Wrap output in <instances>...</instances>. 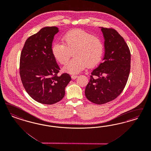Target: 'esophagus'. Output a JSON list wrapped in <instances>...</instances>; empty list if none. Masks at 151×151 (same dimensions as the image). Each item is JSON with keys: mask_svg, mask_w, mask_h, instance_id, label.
<instances>
[{"mask_svg": "<svg viewBox=\"0 0 151 151\" xmlns=\"http://www.w3.org/2000/svg\"><path fill=\"white\" fill-rule=\"evenodd\" d=\"M78 77V75H71V78H73V79H76Z\"/></svg>", "mask_w": 151, "mask_h": 151, "instance_id": "esophagus-1", "label": "esophagus"}]
</instances>
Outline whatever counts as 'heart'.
<instances>
[{
  "label": "heart",
  "mask_w": 151,
  "mask_h": 151,
  "mask_svg": "<svg viewBox=\"0 0 151 151\" xmlns=\"http://www.w3.org/2000/svg\"><path fill=\"white\" fill-rule=\"evenodd\" d=\"M63 42H55L52 52L55 59L65 65L73 51L75 57L64 67L66 72L75 74L83 70L88 65L93 67L100 61L104 52L103 42L98 37L82 29H74L63 37Z\"/></svg>",
  "instance_id": "obj_1"
}]
</instances>
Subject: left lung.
I'll return each instance as SVG.
<instances>
[{
	"mask_svg": "<svg viewBox=\"0 0 151 151\" xmlns=\"http://www.w3.org/2000/svg\"><path fill=\"white\" fill-rule=\"evenodd\" d=\"M99 28L105 40L103 62L91 73L85 94L91 102L103 104L116 99L124 88L130 73V52L118 32Z\"/></svg>",
	"mask_w": 151,
	"mask_h": 151,
	"instance_id": "left-lung-1",
	"label": "left lung"
}]
</instances>
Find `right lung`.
I'll use <instances>...</instances> for the list:
<instances>
[{
	"mask_svg": "<svg viewBox=\"0 0 151 151\" xmlns=\"http://www.w3.org/2000/svg\"><path fill=\"white\" fill-rule=\"evenodd\" d=\"M56 27H45L29 37L20 58V76L24 88L32 98L41 104H55L63 99L71 81L69 74L57 76L60 68L52 52Z\"/></svg>",
	"mask_w": 151,
	"mask_h": 151,
	"instance_id": "add662e5",
	"label": "right lung"
}]
</instances>
